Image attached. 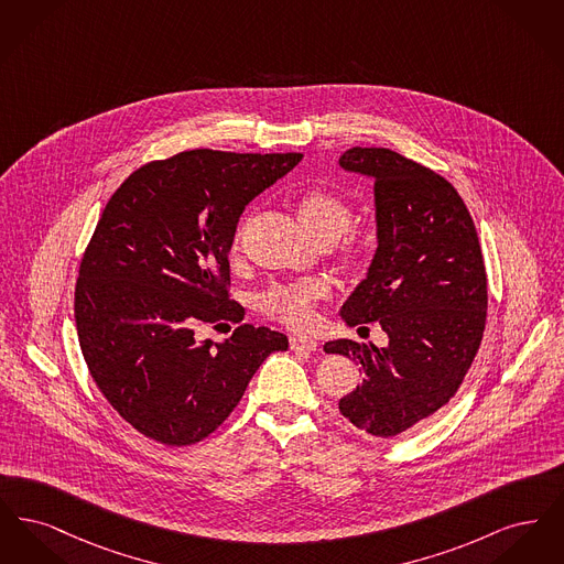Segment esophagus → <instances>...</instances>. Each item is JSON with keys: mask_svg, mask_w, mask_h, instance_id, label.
<instances>
[{"mask_svg": "<svg viewBox=\"0 0 564 564\" xmlns=\"http://www.w3.org/2000/svg\"><path fill=\"white\" fill-rule=\"evenodd\" d=\"M290 347H292V350L313 352V350H317V343H315L313 338H304V336H292V338H290Z\"/></svg>", "mask_w": 564, "mask_h": 564, "instance_id": "1", "label": "esophagus"}]
</instances>
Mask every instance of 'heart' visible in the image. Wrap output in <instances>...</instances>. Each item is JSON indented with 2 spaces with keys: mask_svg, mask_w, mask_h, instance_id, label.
<instances>
[{
  "mask_svg": "<svg viewBox=\"0 0 564 564\" xmlns=\"http://www.w3.org/2000/svg\"><path fill=\"white\" fill-rule=\"evenodd\" d=\"M295 214L315 241L322 245L332 242L334 253L345 269H355L361 262L366 253V235L350 226L352 207L345 196L327 188L304 189L295 200ZM327 294L329 290L319 279L272 285L260 297V308L274 322L297 332H308L319 322L315 304L325 300Z\"/></svg>",
  "mask_w": 564,
  "mask_h": 564,
  "instance_id": "1",
  "label": "heart"
}]
</instances>
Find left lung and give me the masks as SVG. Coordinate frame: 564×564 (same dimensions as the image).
Masks as SVG:
<instances>
[{
    "label": "left lung",
    "mask_w": 564,
    "mask_h": 564,
    "mask_svg": "<svg viewBox=\"0 0 564 564\" xmlns=\"http://www.w3.org/2000/svg\"><path fill=\"white\" fill-rule=\"evenodd\" d=\"M340 164L375 177L378 224L372 267L343 317L378 323L389 345L343 338L323 349L361 366L340 414L395 437L451 402L476 359L488 306L482 247L455 186L430 166L387 148H350Z\"/></svg>",
    "instance_id": "left-lung-1"
}]
</instances>
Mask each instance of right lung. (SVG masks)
I'll return each mask as SVG.
<instances>
[{
	"instance_id": "obj_1",
	"label": "right lung",
	"mask_w": 564,
	"mask_h": 564,
	"mask_svg": "<svg viewBox=\"0 0 564 564\" xmlns=\"http://www.w3.org/2000/svg\"><path fill=\"white\" fill-rule=\"evenodd\" d=\"M300 152L188 150L133 171L84 249L74 313L88 372L109 405L164 446L209 437L288 338L239 325L230 340L196 329L242 322L228 251L242 209L292 171Z\"/></svg>"
}]
</instances>
